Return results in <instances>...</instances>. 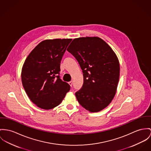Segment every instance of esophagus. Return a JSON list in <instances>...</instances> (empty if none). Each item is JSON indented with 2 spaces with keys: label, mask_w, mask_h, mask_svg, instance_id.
Masks as SVG:
<instances>
[{
  "label": "esophagus",
  "mask_w": 151,
  "mask_h": 151,
  "mask_svg": "<svg viewBox=\"0 0 151 151\" xmlns=\"http://www.w3.org/2000/svg\"><path fill=\"white\" fill-rule=\"evenodd\" d=\"M72 83H73L72 81H70V82H68V84H70V87H72Z\"/></svg>",
  "instance_id": "34e87169"
}]
</instances>
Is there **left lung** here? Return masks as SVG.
<instances>
[{
    "label": "left lung",
    "mask_w": 151,
    "mask_h": 151,
    "mask_svg": "<svg viewBox=\"0 0 151 151\" xmlns=\"http://www.w3.org/2000/svg\"><path fill=\"white\" fill-rule=\"evenodd\" d=\"M67 50L78 60L83 74V84L75 93L78 101L90 112H98L110 104L119 78L116 53L102 39L75 38Z\"/></svg>",
    "instance_id": "1"
}]
</instances>
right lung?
Masks as SVG:
<instances>
[{
  "instance_id": "obj_1",
  "label": "right lung",
  "mask_w": 151,
  "mask_h": 151,
  "mask_svg": "<svg viewBox=\"0 0 151 151\" xmlns=\"http://www.w3.org/2000/svg\"><path fill=\"white\" fill-rule=\"evenodd\" d=\"M72 39L46 40L27 57L22 69L23 88L38 107L49 110L61 104L70 86L60 76V63Z\"/></svg>"
}]
</instances>
